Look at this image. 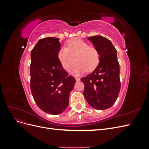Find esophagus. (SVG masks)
<instances>
[{
    "label": "esophagus",
    "instance_id": "esophagus-1",
    "mask_svg": "<svg viewBox=\"0 0 149 149\" xmlns=\"http://www.w3.org/2000/svg\"><path fill=\"white\" fill-rule=\"evenodd\" d=\"M75 79L76 81H80V78H75Z\"/></svg>",
    "mask_w": 149,
    "mask_h": 149
}]
</instances>
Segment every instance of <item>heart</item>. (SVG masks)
<instances>
[{"instance_id": "heart-1", "label": "heart", "mask_w": 149, "mask_h": 149, "mask_svg": "<svg viewBox=\"0 0 149 149\" xmlns=\"http://www.w3.org/2000/svg\"><path fill=\"white\" fill-rule=\"evenodd\" d=\"M76 60L72 72L79 74L86 70L89 72L95 69L100 62V54L97 49L89 45L83 40L75 38L67 42V48L61 47L58 52V58L62 67L69 71L71 65Z\"/></svg>"}]
</instances>
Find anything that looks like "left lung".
Listing matches in <instances>:
<instances>
[{"label":"left lung","instance_id":"1","mask_svg":"<svg viewBox=\"0 0 149 149\" xmlns=\"http://www.w3.org/2000/svg\"><path fill=\"white\" fill-rule=\"evenodd\" d=\"M100 54V63L93 73L81 78L83 94L89 104L97 110L110 108L120 89L117 50L109 40L97 35L88 37Z\"/></svg>","mask_w":149,"mask_h":149}]
</instances>
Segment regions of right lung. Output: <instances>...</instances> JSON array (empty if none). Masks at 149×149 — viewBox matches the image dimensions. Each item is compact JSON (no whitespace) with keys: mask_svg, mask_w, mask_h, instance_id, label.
Wrapping results in <instances>:
<instances>
[{"mask_svg":"<svg viewBox=\"0 0 149 149\" xmlns=\"http://www.w3.org/2000/svg\"><path fill=\"white\" fill-rule=\"evenodd\" d=\"M59 38L40 40L31 52L30 88L34 100L43 111L56 115L69 104L75 79L69 76L58 58Z\"/></svg>","mask_w":149,"mask_h":149,"instance_id":"right-lung-1","label":"right lung"}]
</instances>
